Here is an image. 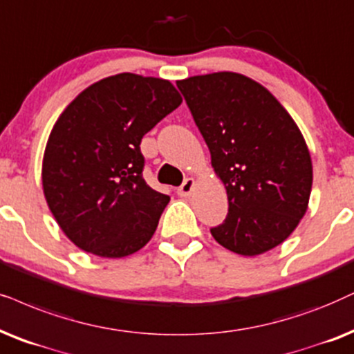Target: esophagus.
Wrapping results in <instances>:
<instances>
[{
	"instance_id": "1",
	"label": "esophagus",
	"mask_w": 354,
	"mask_h": 354,
	"mask_svg": "<svg viewBox=\"0 0 354 354\" xmlns=\"http://www.w3.org/2000/svg\"><path fill=\"white\" fill-rule=\"evenodd\" d=\"M194 187H195V178H185V182L182 183L180 187H178L177 194L183 196V198H187V196L192 195V192H194Z\"/></svg>"
}]
</instances>
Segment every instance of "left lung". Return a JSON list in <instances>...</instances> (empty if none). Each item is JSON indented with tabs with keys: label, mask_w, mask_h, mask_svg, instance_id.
<instances>
[{
	"label": "left lung",
	"mask_w": 354,
	"mask_h": 354,
	"mask_svg": "<svg viewBox=\"0 0 354 354\" xmlns=\"http://www.w3.org/2000/svg\"><path fill=\"white\" fill-rule=\"evenodd\" d=\"M224 183L229 213L218 244L255 257L291 236L309 206L312 159L304 136L267 87L232 71L177 81Z\"/></svg>",
	"instance_id": "obj_1"
}]
</instances>
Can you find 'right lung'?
Returning <instances> with one entry per match:
<instances>
[{"instance_id": "add662e5", "label": "right lung", "mask_w": 354, "mask_h": 354, "mask_svg": "<svg viewBox=\"0 0 354 354\" xmlns=\"http://www.w3.org/2000/svg\"><path fill=\"white\" fill-rule=\"evenodd\" d=\"M182 104L171 81L120 73L75 97L50 131L42 188L55 221L81 250L122 259L148 244L171 196L141 176V138Z\"/></svg>"}]
</instances>
